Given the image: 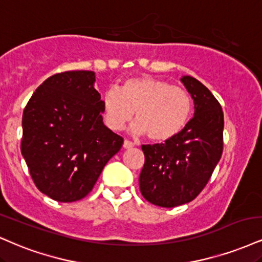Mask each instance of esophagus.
I'll return each instance as SVG.
<instances>
[{"mask_svg": "<svg viewBox=\"0 0 262 262\" xmlns=\"http://www.w3.org/2000/svg\"><path fill=\"white\" fill-rule=\"evenodd\" d=\"M133 146H134V144L132 143V141H128V140L123 141V147H124V149H132Z\"/></svg>", "mask_w": 262, "mask_h": 262, "instance_id": "esophagus-1", "label": "esophagus"}]
</instances>
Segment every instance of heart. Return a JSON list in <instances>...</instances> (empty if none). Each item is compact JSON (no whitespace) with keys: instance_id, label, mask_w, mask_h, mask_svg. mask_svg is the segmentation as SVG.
<instances>
[{"instance_id":"b5f03b06","label":"heart","mask_w":262,"mask_h":262,"mask_svg":"<svg viewBox=\"0 0 262 262\" xmlns=\"http://www.w3.org/2000/svg\"><path fill=\"white\" fill-rule=\"evenodd\" d=\"M191 97L185 89L152 77L130 78L121 89H108L102 97L106 124L122 130L133 118L130 133L147 134L156 143L171 140L185 128L191 113Z\"/></svg>"}]
</instances>
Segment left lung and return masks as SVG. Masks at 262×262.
I'll return each instance as SVG.
<instances>
[{
    "label": "left lung",
    "instance_id": "obj_1",
    "mask_svg": "<svg viewBox=\"0 0 262 262\" xmlns=\"http://www.w3.org/2000/svg\"><path fill=\"white\" fill-rule=\"evenodd\" d=\"M181 81L194 102V117L163 144L143 145L140 191L149 203L176 207L190 203L209 182L223 149L222 107L203 83L190 75Z\"/></svg>",
    "mask_w": 262,
    "mask_h": 262
}]
</instances>
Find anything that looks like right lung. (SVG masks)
I'll return each instance as SVG.
<instances>
[{
	"mask_svg": "<svg viewBox=\"0 0 262 262\" xmlns=\"http://www.w3.org/2000/svg\"><path fill=\"white\" fill-rule=\"evenodd\" d=\"M93 71L47 78L21 119L23 155L37 189L59 203L83 199L123 139L105 125Z\"/></svg>",
	"mask_w": 262,
	"mask_h": 262,
	"instance_id": "obj_1",
	"label": "right lung"
}]
</instances>
